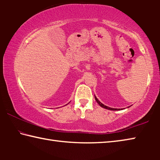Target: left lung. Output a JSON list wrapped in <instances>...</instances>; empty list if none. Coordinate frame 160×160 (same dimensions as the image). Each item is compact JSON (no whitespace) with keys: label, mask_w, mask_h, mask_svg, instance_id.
<instances>
[{"label":"left lung","mask_w":160,"mask_h":160,"mask_svg":"<svg viewBox=\"0 0 160 160\" xmlns=\"http://www.w3.org/2000/svg\"><path fill=\"white\" fill-rule=\"evenodd\" d=\"M94 98H95V100L97 101V102L98 103V104H99V106L100 107H103V108H104V109H109V110H112V111H118V110H120V109H114V108H111V107H107V106H105L104 104H103L102 103H101L100 102L99 100H98V99L97 98V97H95V95H94Z\"/></svg>","instance_id":"obj_1"}]
</instances>
